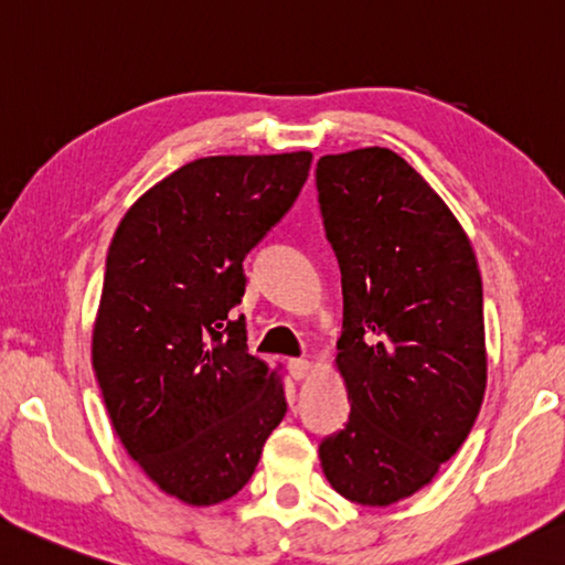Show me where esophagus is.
<instances>
[{
	"mask_svg": "<svg viewBox=\"0 0 565 565\" xmlns=\"http://www.w3.org/2000/svg\"><path fill=\"white\" fill-rule=\"evenodd\" d=\"M286 367H289V374H291V377H294L296 382H301V380L308 377V370H311V362H306V360H289V364H286Z\"/></svg>",
	"mask_w": 565,
	"mask_h": 565,
	"instance_id": "1",
	"label": "esophagus"
}]
</instances>
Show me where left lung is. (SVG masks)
Segmentation results:
<instances>
[{"mask_svg": "<svg viewBox=\"0 0 565 565\" xmlns=\"http://www.w3.org/2000/svg\"><path fill=\"white\" fill-rule=\"evenodd\" d=\"M316 185L342 274L335 364L350 399L320 466L345 500L386 507L426 488L480 414L482 279L456 215L399 153L320 157Z\"/></svg>", "mask_w": 565, "mask_h": 565, "instance_id": "obj_1", "label": "left lung"}]
</instances>
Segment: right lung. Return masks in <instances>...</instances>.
Listing matches in <instances>:
<instances>
[{"label":"right lung","instance_id":"obj_1","mask_svg":"<svg viewBox=\"0 0 565 565\" xmlns=\"http://www.w3.org/2000/svg\"><path fill=\"white\" fill-rule=\"evenodd\" d=\"M313 153L207 157L127 210L105 264L93 367L113 426L159 488L193 507L245 488L286 414L279 372L230 318L252 247L289 213Z\"/></svg>","mask_w":565,"mask_h":565}]
</instances>
